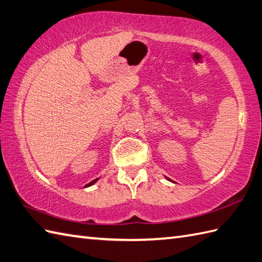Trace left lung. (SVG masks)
<instances>
[{
    "label": "left lung",
    "instance_id": "obj_1",
    "mask_svg": "<svg viewBox=\"0 0 262 262\" xmlns=\"http://www.w3.org/2000/svg\"><path fill=\"white\" fill-rule=\"evenodd\" d=\"M167 179H168V180H170V179H169V178H167Z\"/></svg>",
    "mask_w": 262,
    "mask_h": 262
}]
</instances>
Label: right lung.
Returning <instances> with one entry per match:
<instances>
[{"mask_svg":"<svg viewBox=\"0 0 262 262\" xmlns=\"http://www.w3.org/2000/svg\"><path fill=\"white\" fill-rule=\"evenodd\" d=\"M97 180H98V178H96V179H94V180H92V182L91 183H89V184H87V185H85L84 186V187H89V186H92V185H94L96 182H97Z\"/></svg>","mask_w":262,"mask_h":262,"instance_id":"1","label":"right lung"}]
</instances>
